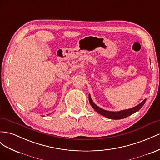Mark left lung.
<instances>
[{
  "label": "left lung",
  "mask_w": 160,
  "mask_h": 160,
  "mask_svg": "<svg viewBox=\"0 0 160 160\" xmlns=\"http://www.w3.org/2000/svg\"><path fill=\"white\" fill-rule=\"evenodd\" d=\"M89 101L91 106H92L93 108L96 110L98 113L100 114L105 116V117L110 118V119H113V120H119V119H122L127 117L128 116H131L132 114L135 113V112L139 111L142 106L144 105V103L146 102V99L141 102L139 104H138L137 106L132 108L130 109H127V110H123L121 111H118V112H112V111H108L106 110H103L101 108L98 106L96 103H95L92 98H91L90 94H89Z\"/></svg>",
  "instance_id": "1"
}]
</instances>
